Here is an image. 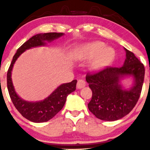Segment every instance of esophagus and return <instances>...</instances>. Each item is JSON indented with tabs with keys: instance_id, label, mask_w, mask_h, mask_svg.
Returning <instances> with one entry per match:
<instances>
[{
	"instance_id": "1",
	"label": "esophagus",
	"mask_w": 150,
	"mask_h": 150,
	"mask_svg": "<svg viewBox=\"0 0 150 150\" xmlns=\"http://www.w3.org/2000/svg\"><path fill=\"white\" fill-rule=\"evenodd\" d=\"M86 85V82L83 80H79L77 81V89H82Z\"/></svg>"
}]
</instances>
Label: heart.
<instances>
[{"label":"heart","mask_w":150,"mask_h":150,"mask_svg":"<svg viewBox=\"0 0 150 150\" xmlns=\"http://www.w3.org/2000/svg\"><path fill=\"white\" fill-rule=\"evenodd\" d=\"M116 57V51L111 47H107L102 42L86 43L79 46L74 53L73 58L77 61H85L92 59L89 68L98 71L113 63Z\"/></svg>","instance_id":"1"}]
</instances>
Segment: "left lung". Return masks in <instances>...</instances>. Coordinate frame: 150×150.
Wrapping results in <instances>:
<instances>
[{
	"instance_id": "obj_1",
	"label": "left lung",
	"mask_w": 150,
	"mask_h": 150,
	"mask_svg": "<svg viewBox=\"0 0 150 150\" xmlns=\"http://www.w3.org/2000/svg\"><path fill=\"white\" fill-rule=\"evenodd\" d=\"M126 58L120 68L107 67L94 74H87L86 81L92 91L88 108L97 118L114 121L128 114L140 98L144 77V67L133 53L124 48ZM132 76L134 83L124 89L121 80Z\"/></svg>"
}]
</instances>
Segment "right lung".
Returning <instances> with one entry per match:
<instances>
[{
	"instance_id": "obj_1",
	"label": "right lung",
	"mask_w": 150,
	"mask_h": 150,
	"mask_svg": "<svg viewBox=\"0 0 150 150\" xmlns=\"http://www.w3.org/2000/svg\"><path fill=\"white\" fill-rule=\"evenodd\" d=\"M64 35L63 33L49 32V33L37 34L31 37L24 43L18 49L10 65L7 74V85L10 99L17 110L22 116L34 123H43L54 117L63 108L67 97L76 89L77 80L71 82L62 84L55 89L51 94L44 100L39 101H28L22 99L15 92L12 81V70L15 61L26 50L33 47L46 45V42H51L55 39Z\"/></svg>"
}]
</instances>
